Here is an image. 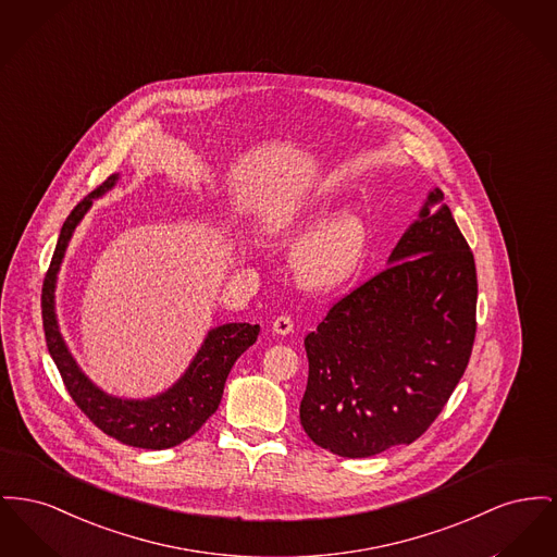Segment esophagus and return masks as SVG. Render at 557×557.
Segmentation results:
<instances>
[{
  "mask_svg": "<svg viewBox=\"0 0 557 557\" xmlns=\"http://www.w3.org/2000/svg\"><path fill=\"white\" fill-rule=\"evenodd\" d=\"M271 330H273L275 334H280V336H286V334H290V332L295 330V322H293L288 315H280V318L273 320Z\"/></svg>",
  "mask_w": 557,
  "mask_h": 557,
  "instance_id": "34e87169",
  "label": "esophagus"
}]
</instances>
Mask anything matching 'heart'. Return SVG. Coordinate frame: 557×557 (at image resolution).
<instances>
[{"mask_svg":"<svg viewBox=\"0 0 557 557\" xmlns=\"http://www.w3.org/2000/svg\"><path fill=\"white\" fill-rule=\"evenodd\" d=\"M269 235L300 239L293 252L296 280L311 290L347 284L368 252V227L358 214L341 212L327 219L324 206L284 208L269 219Z\"/></svg>","mask_w":557,"mask_h":557,"instance_id":"b5f03b06","label":"heart"}]
</instances>
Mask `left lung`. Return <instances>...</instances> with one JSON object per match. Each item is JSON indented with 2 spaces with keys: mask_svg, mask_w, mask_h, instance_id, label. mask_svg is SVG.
I'll return each instance as SVG.
<instances>
[{
  "mask_svg": "<svg viewBox=\"0 0 557 557\" xmlns=\"http://www.w3.org/2000/svg\"><path fill=\"white\" fill-rule=\"evenodd\" d=\"M387 264L305 336L300 425L338 457L412 444L437 419L471 358L475 261L440 189L429 191Z\"/></svg>",
  "mask_w": 557,
  "mask_h": 557,
  "instance_id": "obj_1",
  "label": "left lung"
}]
</instances>
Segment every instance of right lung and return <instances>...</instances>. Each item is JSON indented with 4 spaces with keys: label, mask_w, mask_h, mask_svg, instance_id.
<instances>
[{
    "label": "right lung",
    "mask_w": 557,
    "mask_h": 557,
    "mask_svg": "<svg viewBox=\"0 0 557 557\" xmlns=\"http://www.w3.org/2000/svg\"><path fill=\"white\" fill-rule=\"evenodd\" d=\"M117 181L120 174H111L99 189L84 197L66 216L41 288L46 345L63 376L66 392L100 431L126 446L143 450H165L189 440L216 412L233 363L257 343L261 327L259 324H223L208 330L196 358L181 374V379L153 397H117L102 392L84 374L61 334L54 296L57 280L65 259L66 246L86 212L92 208V199H99L111 191Z\"/></svg>",
    "instance_id": "add662e5"
}]
</instances>
